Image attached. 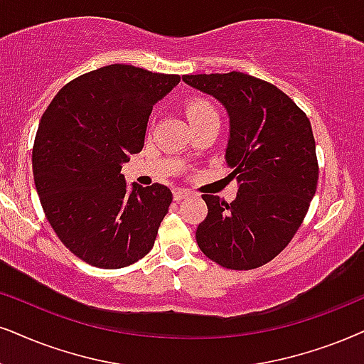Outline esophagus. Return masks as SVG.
Instances as JSON below:
<instances>
[{
    "label": "esophagus",
    "instance_id": "1",
    "mask_svg": "<svg viewBox=\"0 0 364 364\" xmlns=\"http://www.w3.org/2000/svg\"><path fill=\"white\" fill-rule=\"evenodd\" d=\"M191 195H193V193L188 191V190H174L173 198H174V201H181V200H185V198L191 196Z\"/></svg>",
    "mask_w": 364,
    "mask_h": 364
}]
</instances>
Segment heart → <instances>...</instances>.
Here are the masks:
<instances>
[{
	"mask_svg": "<svg viewBox=\"0 0 364 364\" xmlns=\"http://www.w3.org/2000/svg\"><path fill=\"white\" fill-rule=\"evenodd\" d=\"M186 116L191 124L208 121V119H218V114L213 105L205 99H193L186 105Z\"/></svg>",
	"mask_w": 364,
	"mask_h": 364,
	"instance_id": "heart-1",
	"label": "heart"
}]
</instances>
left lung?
Masks as SVG:
<instances>
[{"label":"left lung","instance_id":"1","mask_svg":"<svg viewBox=\"0 0 364 364\" xmlns=\"http://www.w3.org/2000/svg\"><path fill=\"white\" fill-rule=\"evenodd\" d=\"M183 82L227 110L225 161L238 185L232 203L203 195L208 215L198 225L196 243L225 269H257L292 240L316 193L311 122L282 90L247 73L183 75Z\"/></svg>","mask_w":364,"mask_h":364}]
</instances>
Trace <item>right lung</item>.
I'll use <instances>...</instances> for the list:
<instances>
[{
	"mask_svg": "<svg viewBox=\"0 0 364 364\" xmlns=\"http://www.w3.org/2000/svg\"><path fill=\"white\" fill-rule=\"evenodd\" d=\"M178 84L179 75L114 63L68 82L41 116L36 193L63 245L89 265L121 269L154 245L173 193L159 183L127 190L121 169L144 146L153 105Z\"/></svg>",
	"mask_w": 364,
	"mask_h": 364,
	"instance_id": "obj_1",
	"label": "right lung"
}]
</instances>
